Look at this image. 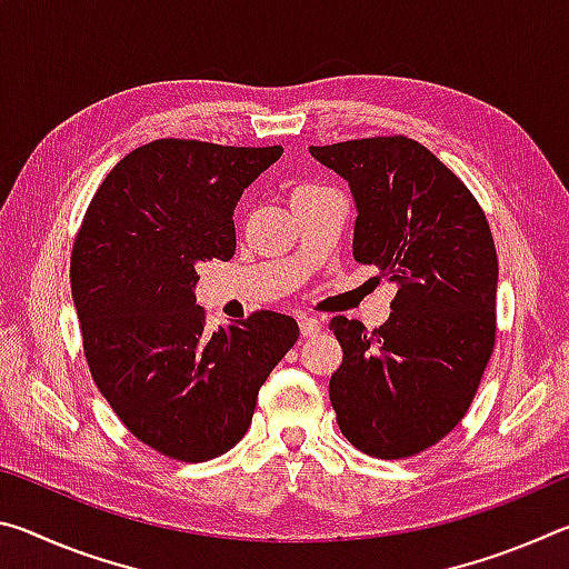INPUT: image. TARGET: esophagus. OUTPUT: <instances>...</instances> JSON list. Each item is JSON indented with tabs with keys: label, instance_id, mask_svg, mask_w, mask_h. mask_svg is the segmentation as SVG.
Segmentation results:
<instances>
[{
	"label": "esophagus",
	"instance_id": "esophagus-1",
	"mask_svg": "<svg viewBox=\"0 0 569 569\" xmlns=\"http://www.w3.org/2000/svg\"><path fill=\"white\" fill-rule=\"evenodd\" d=\"M298 326H301L303 339H308V336H316L321 331V319H316V316H301V319H298Z\"/></svg>",
	"mask_w": 569,
	"mask_h": 569
}]
</instances>
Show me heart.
<instances>
[{
	"label": "heart",
	"instance_id": "obj_1",
	"mask_svg": "<svg viewBox=\"0 0 569 569\" xmlns=\"http://www.w3.org/2000/svg\"><path fill=\"white\" fill-rule=\"evenodd\" d=\"M316 190H321V188H316V186H301V188L293 190V198H298V196H311V192H316Z\"/></svg>",
	"mask_w": 569,
	"mask_h": 569
}]
</instances>
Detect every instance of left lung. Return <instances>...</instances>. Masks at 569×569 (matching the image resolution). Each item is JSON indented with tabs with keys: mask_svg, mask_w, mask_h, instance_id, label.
I'll use <instances>...</instances> for the list:
<instances>
[{
	"mask_svg": "<svg viewBox=\"0 0 569 569\" xmlns=\"http://www.w3.org/2000/svg\"><path fill=\"white\" fill-rule=\"evenodd\" d=\"M356 203L353 258L397 286L383 326L333 316L343 361L329 383L341 435L363 455L403 459L465 417L497 333V250L475 196L417 140L308 148Z\"/></svg>",
	"mask_w": 569,
	"mask_h": 569,
	"instance_id": "obj_1",
	"label": "left lung"
}]
</instances>
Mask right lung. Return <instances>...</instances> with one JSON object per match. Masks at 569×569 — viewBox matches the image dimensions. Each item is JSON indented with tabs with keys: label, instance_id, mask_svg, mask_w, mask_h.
Returning <instances> with one entry per match:
<instances>
[{
	"label": "right lung",
	"instance_id": "obj_1",
	"mask_svg": "<svg viewBox=\"0 0 569 569\" xmlns=\"http://www.w3.org/2000/svg\"><path fill=\"white\" fill-rule=\"evenodd\" d=\"M281 156V146L148 142L108 172L77 233L70 281L90 373L124 427L166 457L233 449L298 339L276 311L210 333L196 303L198 268L233 258L238 200Z\"/></svg>",
	"mask_w": 569,
	"mask_h": 569
}]
</instances>
